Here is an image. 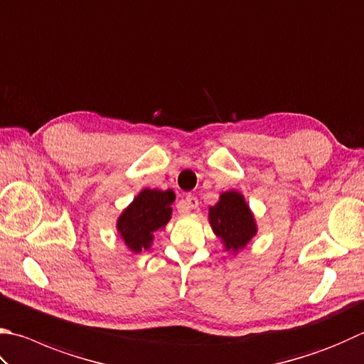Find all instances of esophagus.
Listing matches in <instances>:
<instances>
[{
  "label": "esophagus",
  "instance_id": "34e87169",
  "mask_svg": "<svg viewBox=\"0 0 364 364\" xmlns=\"http://www.w3.org/2000/svg\"><path fill=\"white\" fill-rule=\"evenodd\" d=\"M198 204H200V201H198V198L195 195L185 196V212H188L190 209H196Z\"/></svg>",
  "mask_w": 364,
  "mask_h": 364
}]
</instances>
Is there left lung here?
<instances>
[{
    "mask_svg": "<svg viewBox=\"0 0 364 364\" xmlns=\"http://www.w3.org/2000/svg\"><path fill=\"white\" fill-rule=\"evenodd\" d=\"M209 218L212 230L222 239L226 250L242 249L257 232L249 205L237 191L222 193L220 201L209 208Z\"/></svg>",
    "mask_w": 364,
    "mask_h": 364,
    "instance_id": "8db88e82",
    "label": "left lung"
}]
</instances>
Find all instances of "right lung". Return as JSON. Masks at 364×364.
I'll list each match as a JSON object with an SVG mask.
<instances>
[{
  "instance_id": "right-lung-1",
  "label": "right lung",
  "mask_w": 364,
  "mask_h": 364,
  "mask_svg": "<svg viewBox=\"0 0 364 364\" xmlns=\"http://www.w3.org/2000/svg\"><path fill=\"white\" fill-rule=\"evenodd\" d=\"M174 191L146 188L123 210L117 222V230L125 244L133 252L149 249L154 232L163 228L171 218V203Z\"/></svg>"
}]
</instances>
